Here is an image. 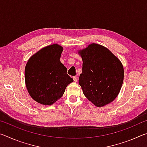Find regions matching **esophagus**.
<instances>
[{
  "label": "esophagus",
  "mask_w": 147,
  "mask_h": 147,
  "mask_svg": "<svg viewBox=\"0 0 147 147\" xmlns=\"http://www.w3.org/2000/svg\"><path fill=\"white\" fill-rule=\"evenodd\" d=\"M73 78L74 82H76L78 81V77L77 76H73Z\"/></svg>",
  "instance_id": "esophagus-1"
}]
</instances>
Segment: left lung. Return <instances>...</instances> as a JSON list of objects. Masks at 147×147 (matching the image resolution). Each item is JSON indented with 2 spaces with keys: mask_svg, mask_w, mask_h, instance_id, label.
Masks as SVG:
<instances>
[{
  "mask_svg": "<svg viewBox=\"0 0 147 147\" xmlns=\"http://www.w3.org/2000/svg\"><path fill=\"white\" fill-rule=\"evenodd\" d=\"M79 53L83 63L78 82L84 95L97 107L110 103L118 95L123 82L121 62L108 49L95 43Z\"/></svg>",
  "mask_w": 147,
  "mask_h": 147,
  "instance_id": "obj_1",
  "label": "left lung"
}]
</instances>
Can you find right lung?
I'll return each mask as SVG.
<instances>
[{"label":"right lung","mask_w":147,"mask_h":147,"mask_svg":"<svg viewBox=\"0 0 147 147\" xmlns=\"http://www.w3.org/2000/svg\"><path fill=\"white\" fill-rule=\"evenodd\" d=\"M63 48L57 44L44 47L28 59L25 84L30 95L44 105H51L63 95L73 80L59 61Z\"/></svg>","instance_id":"add662e5"}]
</instances>
